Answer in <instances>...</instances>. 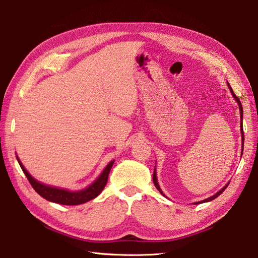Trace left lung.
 I'll return each instance as SVG.
<instances>
[{"mask_svg":"<svg viewBox=\"0 0 258 258\" xmlns=\"http://www.w3.org/2000/svg\"><path fill=\"white\" fill-rule=\"evenodd\" d=\"M228 89H229V91H231L233 97L235 98V101L237 102L238 106H239V114H240V133H242V154H243V149H244V131H243V123H242V120H243V107H242V103H240V101L238 100V97L234 94V92H233V90H232V87H231V85H229V84H228ZM155 171H156V169L154 168V174H153V182H154V185H155V187L157 188V190L160 191V193H161L163 196H165V195H164L163 191H162V189H161V187H160V185H158L157 178H156V172H155ZM228 184H229V183H228ZM228 184H226L225 186H224V187H223L221 190H218L215 195H213V196H211V197H208V199H206V200H204V201H202V202L195 203V204H201V203L211 202V201H213V200H215L216 197L220 196V195L223 193V191L226 189V187L228 186Z\"/></svg>","mask_w":258,"mask_h":258,"instance_id":"8db88e82","label":"left lung"}]
</instances>
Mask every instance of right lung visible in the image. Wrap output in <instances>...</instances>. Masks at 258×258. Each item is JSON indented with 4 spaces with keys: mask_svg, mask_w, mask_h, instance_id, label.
Listing matches in <instances>:
<instances>
[{
    "mask_svg": "<svg viewBox=\"0 0 258 258\" xmlns=\"http://www.w3.org/2000/svg\"><path fill=\"white\" fill-rule=\"evenodd\" d=\"M18 158V162L20 164V166L22 168V171L25 174V176L29 179L30 184L32 185V187L35 189L36 193L38 195H41L43 199H45L50 202L53 203H57V204H62V205H79V204H83V203L89 202L93 199H95L96 196L101 194V191L103 188L105 187V185L107 183V178H108V174L109 171L114 164V161L109 162L107 164V166L104 168V171L101 173L100 176H98L94 183H92L89 187H86L84 189L81 190H68V189H62V188H57V187H52V186H48L45 184H42L40 182H37L35 178H33L30 173L26 171L25 167L23 166V164L21 163V161Z\"/></svg>",
    "mask_w": 258,
    "mask_h": 258,
    "instance_id": "1",
    "label": "right lung"
}]
</instances>
